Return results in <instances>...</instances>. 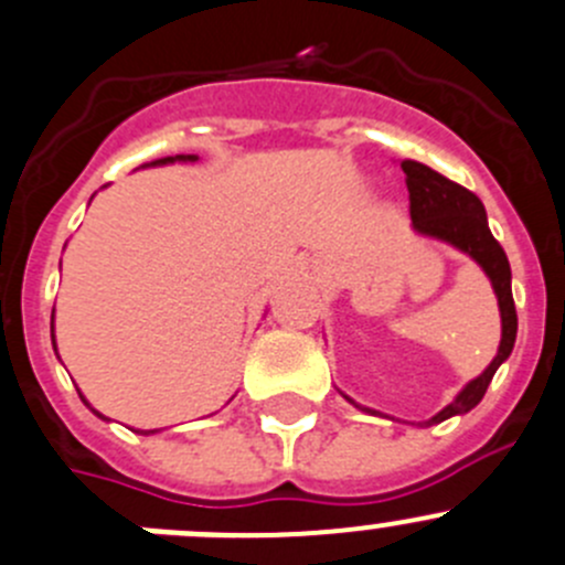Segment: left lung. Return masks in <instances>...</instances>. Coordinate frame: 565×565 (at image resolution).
Masks as SVG:
<instances>
[{"instance_id":"8db88e82","label":"left lung","mask_w":565,"mask_h":565,"mask_svg":"<svg viewBox=\"0 0 565 565\" xmlns=\"http://www.w3.org/2000/svg\"><path fill=\"white\" fill-rule=\"evenodd\" d=\"M399 168H403L405 173V188H408L411 201V221H414L416 232L428 234V237L436 239H445V243L456 245L463 254L472 256V259L483 267L486 276L491 278V287H494L497 300H500L502 315V342L494 361H491L489 370H486L483 375L475 377L447 408H441L439 414L428 422V425H436V422H445L450 419V416L472 411L475 405L483 399L497 366L511 355L519 328L516 306H513L511 292V265H508V256L505 250H502V245L497 243L494 234H491L489 221H486L483 201H480L472 190L450 182V179L436 173L434 168L422 166V162L403 160Z\"/></svg>"}]
</instances>
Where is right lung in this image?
I'll return each mask as SVG.
<instances>
[{
  "label": "right lung",
  "instance_id": "obj_1",
  "mask_svg": "<svg viewBox=\"0 0 565 565\" xmlns=\"http://www.w3.org/2000/svg\"><path fill=\"white\" fill-rule=\"evenodd\" d=\"M173 160H195V157H193V154H188V157H184V154H179V157H162V160H154V162H151V166H160V162H173ZM96 414H98V411H96ZM98 416H102V414H98ZM146 434H154V430H146Z\"/></svg>",
  "mask_w": 565,
  "mask_h": 565
}]
</instances>
